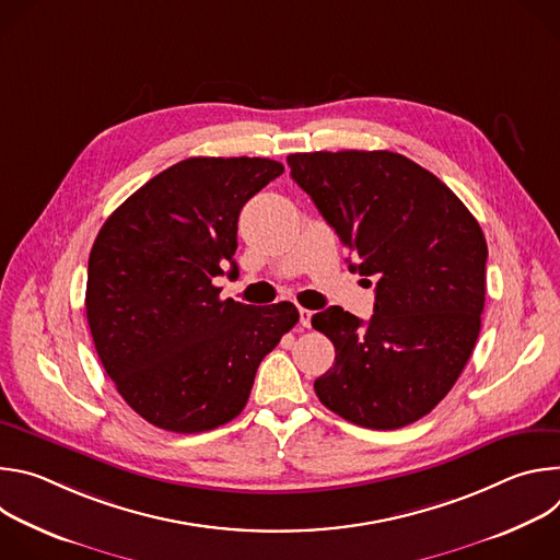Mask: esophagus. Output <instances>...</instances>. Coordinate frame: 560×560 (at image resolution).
Here are the masks:
<instances>
[{"label":"esophagus","mask_w":560,"mask_h":560,"mask_svg":"<svg viewBox=\"0 0 560 560\" xmlns=\"http://www.w3.org/2000/svg\"><path fill=\"white\" fill-rule=\"evenodd\" d=\"M312 310H307V307H299V324L303 326V328H310V318H312Z\"/></svg>","instance_id":"obj_1"}]
</instances>
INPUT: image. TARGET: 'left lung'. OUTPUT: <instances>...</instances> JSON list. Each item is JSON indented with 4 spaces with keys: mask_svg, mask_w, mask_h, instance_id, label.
Returning <instances> with one entry per match:
<instances>
[{
    "mask_svg": "<svg viewBox=\"0 0 560 560\" xmlns=\"http://www.w3.org/2000/svg\"><path fill=\"white\" fill-rule=\"evenodd\" d=\"M288 166L352 253L350 270L378 279L368 324L339 305L312 316L337 352L314 381L318 401L361 428L410 425L452 389L481 332L483 230L404 154L296 152Z\"/></svg>",
    "mask_w": 560,
    "mask_h": 560,
    "instance_id": "8db88e82",
    "label": "left lung"
}]
</instances>
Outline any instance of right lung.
Masks as SVG:
<instances>
[{
	"mask_svg": "<svg viewBox=\"0 0 560 560\" xmlns=\"http://www.w3.org/2000/svg\"><path fill=\"white\" fill-rule=\"evenodd\" d=\"M283 166L261 156H190L130 195L102 225L86 316L124 401L148 423L197 434L242 415L259 363L299 322L290 301L219 299L236 221Z\"/></svg>",
	"mask_w": 560,
	"mask_h": 560,
	"instance_id": "1",
	"label": "right lung"
}]
</instances>
